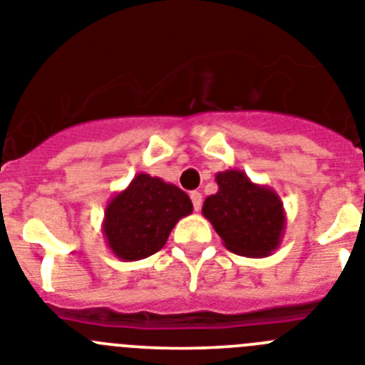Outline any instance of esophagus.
<instances>
[{
    "label": "esophagus",
    "mask_w": 365,
    "mask_h": 365,
    "mask_svg": "<svg viewBox=\"0 0 365 365\" xmlns=\"http://www.w3.org/2000/svg\"><path fill=\"white\" fill-rule=\"evenodd\" d=\"M190 199H192L193 202V210L199 212L201 210V205H202V195L199 192H192L190 193Z\"/></svg>",
    "instance_id": "obj_1"
}]
</instances>
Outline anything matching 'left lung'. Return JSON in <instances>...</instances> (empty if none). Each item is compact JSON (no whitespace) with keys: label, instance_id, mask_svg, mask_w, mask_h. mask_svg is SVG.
<instances>
[{"label":"left lung","instance_id":"obj_1","mask_svg":"<svg viewBox=\"0 0 365 365\" xmlns=\"http://www.w3.org/2000/svg\"><path fill=\"white\" fill-rule=\"evenodd\" d=\"M215 182L219 190L205 199L202 215L222 245L237 256H270L285 234V210L278 193L252 182L241 170L219 172Z\"/></svg>","mask_w":365,"mask_h":365}]
</instances>
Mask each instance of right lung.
I'll return each instance as SVG.
<instances>
[{
    "label": "right lung",
    "instance_id": "1",
    "mask_svg": "<svg viewBox=\"0 0 365 365\" xmlns=\"http://www.w3.org/2000/svg\"><path fill=\"white\" fill-rule=\"evenodd\" d=\"M192 212V201L182 190L160 177L137 173L128 188L109 199L102 234L118 259H144L159 252L179 219Z\"/></svg>",
    "mask_w": 365,
    "mask_h": 365
}]
</instances>
